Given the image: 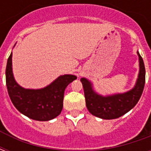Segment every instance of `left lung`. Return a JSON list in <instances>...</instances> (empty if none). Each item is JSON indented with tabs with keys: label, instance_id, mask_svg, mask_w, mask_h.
Returning <instances> with one entry per match:
<instances>
[{
	"label": "left lung",
	"instance_id": "1",
	"mask_svg": "<svg viewBox=\"0 0 151 151\" xmlns=\"http://www.w3.org/2000/svg\"><path fill=\"white\" fill-rule=\"evenodd\" d=\"M139 57V73L137 79L136 84L132 90L123 94L103 96L98 95L93 90L91 82L85 78H81L86 105L88 111L95 116L104 120L116 119L123 116L137 104L143 92L145 81H146V69L142 57Z\"/></svg>",
	"mask_w": 151,
	"mask_h": 151
}]
</instances>
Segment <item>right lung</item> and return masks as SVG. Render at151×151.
I'll return each instance as SVG.
<instances>
[{"instance_id":"obj_1","label":"right lung","mask_w":151,"mask_h":151,"mask_svg":"<svg viewBox=\"0 0 151 151\" xmlns=\"http://www.w3.org/2000/svg\"><path fill=\"white\" fill-rule=\"evenodd\" d=\"M5 78L9 95L15 108L29 118L40 121L52 120L59 116L63 108L65 90L77 79L74 75L65 74L44 88H23L16 82L13 75L12 52L7 60Z\"/></svg>"}]
</instances>
